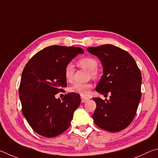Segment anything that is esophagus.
Returning a JSON list of instances; mask_svg holds the SVG:
<instances>
[{
  "label": "esophagus",
  "instance_id": "obj_1",
  "mask_svg": "<svg viewBox=\"0 0 158 158\" xmlns=\"http://www.w3.org/2000/svg\"><path fill=\"white\" fill-rule=\"evenodd\" d=\"M89 98H87V97H84V96H81V102L84 103V102H85L87 100H89Z\"/></svg>",
  "mask_w": 158,
  "mask_h": 158
}]
</instances>
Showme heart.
Returning a JSON list of instances; mask_svg holds the SVG:
<instances>
[{"label": "heart", "instance_id": "1", "mask_svg": "<svg viewBox=\"0 0 158 158\" xmlns=\"http://www.w3.org/2000/svg\"><path fill=\"white\" fill-rule=\"evenodd\" d=\"M78 65L82 68L87 69L90 72V76L92 78H96L98 76L97 68L98 66V60L92 57H84L78 60ZM74 68L72 63H68L64 69V77L67 81H71L73 79ZM92 88V84L90 83H74L70 87V91L76 93L82 96L89 94Z\"/></svg>", "mask_w": 158, "mask_h": 158}]
</instances>
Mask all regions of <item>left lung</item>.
I'll return each mask as SVG.
<instances>
[{
    "mask_svg": "<svg viewBox=\"0 0 158 158\" xmlns=\"http://www.w3.org/2000/svg\"><path fill=\"white\" fill-rule=\"evenodd\" d=\"M98 56L103 67V75L95 90L111 93L110 99L93 98L96 109L93 118L98 127L109 132L126 128L135 118L141 100V74L129 53L111 44L87 48Z\"/></svg>",
    "mask_w": 158,
    "mask_h": 158,
    "instance_id": "1",
    "label": "left lung"
}]
</instances>
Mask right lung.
<instances>
[{"label": "right lung", "instance_id": "1", "mask_svg": "<svg viewBox=\"0 0 158 158\" xmlns=\"http://www.w3.org/2000/svg\"><path fill=\"white\" fill-rule=\"evenodd\" d=\"M78 53H84V50L49 46L35 54L23 69L19 89L21 110L32 129L40 135L54 137L70 125L81 102L80 95L68 93L63 101L55 95L67 86L64 69Z\"/></svg>", "mask_w": 158, "mask_h": 158}]
</instances>
